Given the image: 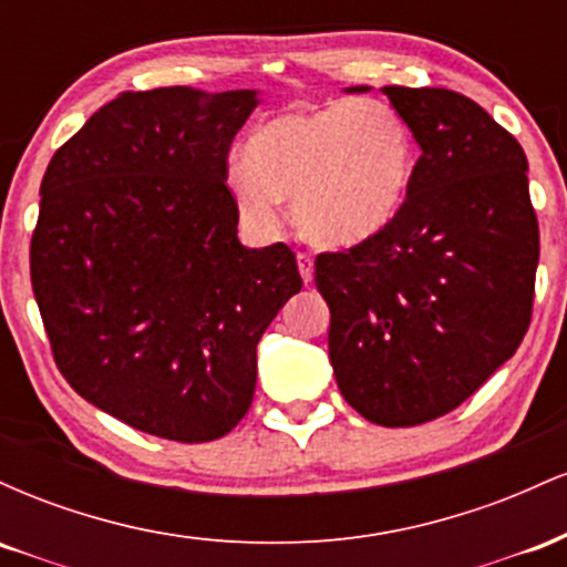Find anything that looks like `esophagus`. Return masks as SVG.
<instances>
[{"label": "esophagus", "instance_id": "esophagus-1", "mask_svg": "<svg viewBox=\"0 0 567 567\" xmlns=\"http://www.w3.org/2000/svg\"><path fill=\"white\" fill-rule=\"evenodd\" d=\"M296 261H298V271H301L303 282L309 285L311 279H315V258H311L309 252H298V256H296Z\"/></svg>", "mask_w": 567, "mask_h": 567}]
</instances>
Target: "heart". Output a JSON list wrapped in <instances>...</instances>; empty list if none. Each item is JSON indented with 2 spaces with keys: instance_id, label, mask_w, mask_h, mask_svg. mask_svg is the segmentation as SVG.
<instances>
[{
  "instance_id": "obj_1",
  "label": "heart",
  "mask_w": 567,
  "mask_h": 567,
  "mask_svg": "<svg viewBox=\"0 0 567 567\" xmlns=\"http://www.w3.org/2000/svg\"><path fill=\"white\" fill-rule=\"evenodd\" d=\"M415 173L413 135L383 103L338 101L271 116L245 141L226 184L247 224L275 231L279 199L311 243L354 247L394 224Z\"/></svg>"
}]
</instances>
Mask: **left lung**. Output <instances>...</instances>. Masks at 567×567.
<instances>
[{
	"label": "left lung",
	"mask_w": 567,
	"mask_h": 567,
	"mask_svg": "<svg viewBox=\"0 0 567 567\" xmlns=\"http://www.w3.org/2000/svg\"><path fill=\"white\" fill-rule=\"evenodd\" d=\"M368 87H349L365 93ZM421 157L400 216L343 252H320L338 389L379 426L451 413L528 333L538 220L528 159L472 97L445 87H381Z\"/></svg>",
	"instance_id": "8db88e82"
}]
</instances>
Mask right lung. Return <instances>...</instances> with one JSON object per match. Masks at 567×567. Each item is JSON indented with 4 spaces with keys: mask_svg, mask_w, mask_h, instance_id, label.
<instances>
[{
    "mask_svg": "<svg viewBox=\"0 0 567 567\" xmlns=\"http://www.w3.org/2000/svg\"><path fill=\"white\" fill-rule=\"evenodd\" d=\"M256 90L157 87L101 106L50 159L31 288L63 379L175 442L243 421L256 347L301 290L296 256L237 239L226 175Z\"/></svg>",
    "mask_w": 567,
    "mask_h": 567,
    "instance_id": "add662e5",
    "label": "right lung"
}]
</instances>
